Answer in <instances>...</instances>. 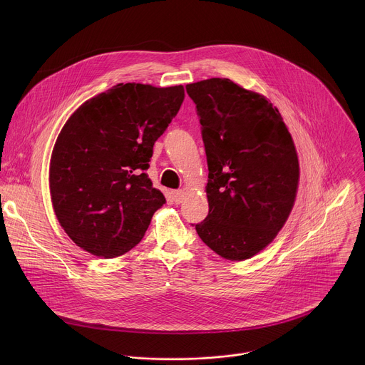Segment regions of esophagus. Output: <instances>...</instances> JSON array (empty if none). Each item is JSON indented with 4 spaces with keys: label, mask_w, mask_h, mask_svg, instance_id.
<instances>
[{
    "label": "esophagus",
    "mask_w": 365,
    "mask_h": 365,
    "mask_svg": "<svg viewBox=\"0 0 365 365\" xmlns=\"http://www.w3.org/2000/svg\"><path fill=\"white\" fill-rule=\"evenodd\" d=\"M184 197H185V192L182 190L173 191V200H174L175 204H181L184 201Z\"/></svg>",
    "instance_id": "esophagus-1"
}]
</instances>
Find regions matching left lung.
<instances>
[{"mask_svg":"<svg viewBox=\"0 0 365 365\" xmlns=\"http://www.w3.org/2000/svg\"><path fill=\"white\" fill-rule=\"evenodd\" d=\"M208 161L209 213L195 229L220 257L247 260L287 222L298 190V155L279 110L229 78L187 84Z\"/></svg>","mask_w":365,"mask_h":365,"instance_id":"8db88e82","label":"left lung"}]
</instances>
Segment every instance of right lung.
Wrapping results in <instances>:
<instances>
[{"label": "right lung", "instance_id": "obj_1", "mask_svg": "<svg viewBox=\"0 0 365 365\" xmlns=\"http://www.w3.org/2000/svg\"><path fill=\"white\" fill-rule=\"evenodd\" d=\"M182 101V86L116 84L68 118L53 148L49 182L56 217L78 247L113 259L143 239L165 204L145 171Z\"/></svg>", "mask_w": 365, "mask_h": 365}]
</instances>
